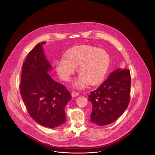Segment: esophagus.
<instances>
[{"label":"esophagus","mask_w":155,"mask_h":155,"mask_svg":"<svg viewBox=\"0 0 155 155\" xmlns=\"http://www.w3.org/2000/svg\"><path fill=\"white\" fill-rule=\"evenodd\" d=\"M79 95V92H76V91H73L72 93H71V96L72 97H77Z\"/></svg>","instance_id":"34e87169"}]
</instances>
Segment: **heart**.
I'll return each instance as SVG.
<instances>
[{"label": "heart", "instance_id": "obj_1", "mask_svg": "<svg viewBox=\"0 0 155 155\" xmlns=\"http://www.w3.org/2000/svg\"><path fill=\"white\" fill-rule=\"evenodd\" d=\"M65 59L57 62L56 68L60 77L69 81L78 67L81 74L73 84L74 87L84 88L89 84L97 85L104 78L110 58L108 54L96 47L82 45L68 50L64 55Z\"/></svg>", "mask_w": 155, "mask_h": 155}]
</instances>
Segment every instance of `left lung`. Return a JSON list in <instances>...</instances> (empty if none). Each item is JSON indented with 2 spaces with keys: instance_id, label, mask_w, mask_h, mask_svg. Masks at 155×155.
<instances>
[{
  "instance_id": "8db88e82",
  "label": "left lung",
  "mask_w": 155,
  "mask_h": 155,
  "mask_svg": "<svg viewBox=\"0 0 155 155\" xmlns=\"http://www.w3.org/2000/svg\"><path fill=\"white\" fill-rule=\"evenodd\" d=\"M131 74L128 69L117 68L95 91L90 92L92 104L91 121L98 126L109 125L120 116L130 100Z\"/></svg>"
}]
</instances>
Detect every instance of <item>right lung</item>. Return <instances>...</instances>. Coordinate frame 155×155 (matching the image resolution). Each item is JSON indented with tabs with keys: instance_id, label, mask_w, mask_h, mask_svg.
Returning a JSON list of instances; mask_svg holds the SVG:
<instances>
[{
	"instance_id": "add662e5",
	"label": "right lung",
	"mask_w": 155,
	"mask_h": 155,
	"mask_svg": "<svg viewBox=\"0 0 155 155\" xmlns=\"http://www.w3.org/2000/svg\"><path fill=\"white\" fill-rule=\"evenodd\" d=\"M45 43L36 45L28 53L22 65L20 89L30 117L45 127L54 128L66 122L64 109L71 96L48 73L52 67L43 51Z\"/></svg>"
}]
</instances>
